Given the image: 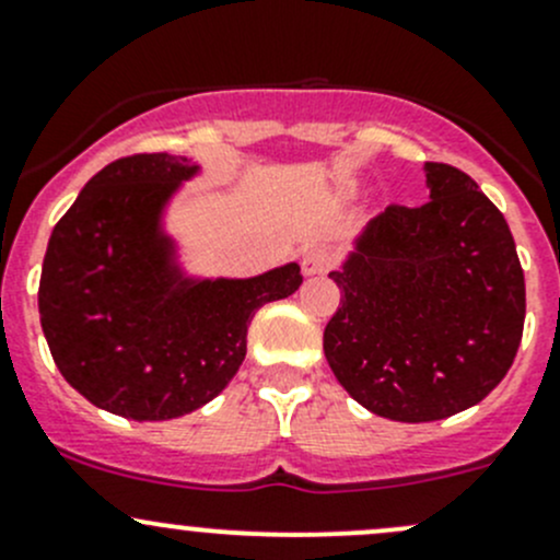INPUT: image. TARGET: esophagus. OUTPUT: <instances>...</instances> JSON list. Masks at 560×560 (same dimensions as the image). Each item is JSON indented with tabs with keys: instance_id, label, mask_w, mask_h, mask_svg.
I'll use <instances>...</instances> for the list:
<instances>
[{
	"instance_id": "1",
	"label": "esophagus",
	"mask_w": 560,
	"mask_h": 560,
	"mask_svg": "<svg viewBox=\"0 0 560 560\" xmlns=\"http://www.w3.org/2000/svg\"><path fill=\"white\" fill-rule=\"evenodd\" d=\"M332 259H336V254L330 252V248L325 246H314L308 248L306 254H303V273L306 276H316V273H325V270L332 268Z\"/></svg>"
}]
</instances>
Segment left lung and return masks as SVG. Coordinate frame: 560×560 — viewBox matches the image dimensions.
<instances>
[{
  "label": "left lung",
  "instance_id": "1",
  "mask_svg": "<svg viewBox=\"0 0 560 560\" xmlns=\"http://www.w3.org/2000/svg\"><path fill=\"white\" fill-rule=\"evenodd\" d=\"M431 200L371 219L330 279L325 358L374 415L433 422L479 404L523 338L525 279L504 213L477 180L425 162Z\"/></svg>",
  "mask_w": 560,
  "mask_h": 560
}]
</instances>
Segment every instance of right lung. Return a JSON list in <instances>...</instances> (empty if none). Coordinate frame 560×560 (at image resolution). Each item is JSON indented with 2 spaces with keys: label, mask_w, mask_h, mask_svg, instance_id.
<instances>
[{
  "label": "right lung",
  "mask_w": 560,
  "mask_h": 560,
  "mask_svg": "<svg viewBox=\"0 0 560 560\" xmlns=\"http://www.w3.org/2000/svg\"><path fill=\"white\" fill-rule=\"evenodd\" d=\"M197 173L173 154L110 162L59 219L43 259L39 322L56 369L127 420H173L217 398L244 363L254 312L303 284L298 262L252 279L180 268L165 211Z\"/></svg>",
  "instance_id": "1"
}]
</instances>
